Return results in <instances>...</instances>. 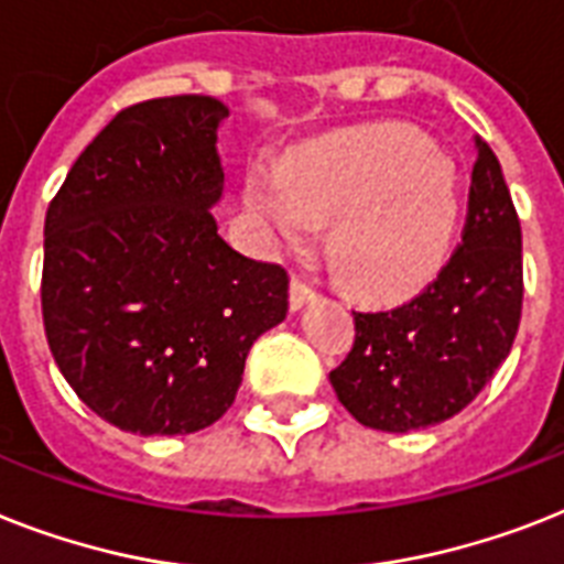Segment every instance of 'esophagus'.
<instances>
[{
	"mask_svg": "<svg viewBox=\"0 0 564 564\" xmlns=\"http://www.w3.org/2000/svg\"><path fill=\"white\" fill-rule=\"evenodd\" d=\"M315 301V290L313 286H306L304 281H297V278H292L290 283V306L292 313H297V310H304L306 304H313Z\"/></svg>",
	"mask_w": 564,
	"mask_h": 564,
	"instance_id": "esophagus-1",
	"label": "esophagus"
}]
</instances>
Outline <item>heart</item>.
Wrapping results in <instances>:
<instances>
[{
  "mask_svg": "<svg viewBox=\"0 0 564 564\" xmlns=\"http://www.w3.org/2000/svg\"><path fill=\"white\" fill-rule=\"evenodd\" d=\"M246 205L272 249L306 246L333 223V260L356 290L379 297L423 286L460 223L455 162L397 123L341 132L286 171L260 159L246 173Z\"/></svg>",
  "mask_w": 564,
  "mask_h": 564,
  "instance_id": "1",
  "label": "heart"
}]
</instances>
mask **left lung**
I'll return each instance as SVG.
<instances>
[{
  "label": "left lung",
  "mask_w": 564,
  "mask_h": 564,
  "mask_svg": "<svg viewBox=\"0 0 564 564\" xmlns=\"http://www.w3.org/2000/svg\"><path fill=\"white\" fill-rule=\"evenodd\" d=\"M464 240L409 304L354 313L356 341L329 373L338 402L368 429L405 434L443 423L510 356L521 318V226L505 173L475 139Z\"/></svg>",
  "instance_id": "obj_1"
}]
</instances>
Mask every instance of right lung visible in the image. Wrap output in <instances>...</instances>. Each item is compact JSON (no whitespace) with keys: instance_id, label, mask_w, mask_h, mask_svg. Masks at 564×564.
I'll use <instances>...</instances> for the list:
<instances>
[{"instance_id":"right-lung-1","label":"right lung","mask_w":564,"mask_h":564,"mask_svg":"<svg viewBox=\"0 0 564 564\" xmlns=\"http://www.w3.org/2000/svg\"><path fill=\"white\" fill-rule=\"evenodd\" d=\"M228 107L178 95L118 112L45 214L43 322L59 373L121 432L191 434L231 409L290 278L235 251L210 208Z\"/></svg>"}]
</instances>
